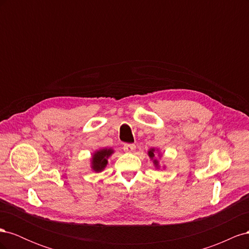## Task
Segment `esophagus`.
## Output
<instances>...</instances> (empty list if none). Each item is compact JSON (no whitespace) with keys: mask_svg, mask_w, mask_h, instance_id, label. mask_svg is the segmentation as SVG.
Returning <instances> with one entry per match:
<instances>
[{"mask_svg":"<svg viewBox=\"0 0 249 249\" xmlns=\"http://www.w3.org/2000/svg\"><path fill=\"white\" fill-rule=\"evenodd\" d=\"M135 149H136V145L135 144H124V150L126 153H133Z\"/></svg>","mask_w":249,"mask_h":249,"instance_id":"esophagus-1","label":"esophagus"}]
</instances>
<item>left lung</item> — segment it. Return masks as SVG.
Masks as SVG:
<instances>
[{
  "mask_svg": "<svg viewBox=\"0 0 249 249\" xmlns=\"http://www.w3.org/2000/svg\"><path fill=\"white\" fill-rule=\"evenodd\" d=\"M148 156H149L150 159L154 160L153 162H154V164H155V166H156L157 168H159V162H158L157 159H154V158H155V148H150V149L148 150Z\"/></svg>",
  "mask_w": 249,
  "mask_h": 249,
  "instance_id": "1",
  "label": "left lung"
}]
</instances>
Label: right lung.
Returning <instances> with one entry per match:
<instances>
[{
	"mask_svg": "<svg viewBox=\"0 0 249 249\" xmlns=\"http://www.w3.org/2000/svg\"><path fill=\"white\" fill-rule=\"evenodd\" d=\"M113 152L114 150L112 148H102L100 150H96L91 159V168L96 172L103 171L105 167L107 166L108 159Z\"/></svg>",
	"mask_w": 249,
	"mask_h": 249,
	"instance_id": "obj_1",
	"label": "right lung"
}]
</instances>
